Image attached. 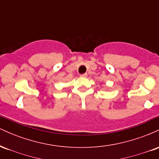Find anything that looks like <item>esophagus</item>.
<instances>
[{
    "mask_svg": "<svg viewBox=\"0 0 159 159\" xmlns=\"http://www.w3.org/2000/svg\"><path fill=\"white\" fill-rule=\"evenodd\" d=\"M80 76H81V78H86V77H87V73H85V74H81Z\"/></svg>",
    "mask_w": 159,
    "mask_h": 159,
    "instance_id": "obj_1",
    "label": "esophagus"
}]
</instances>
